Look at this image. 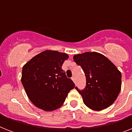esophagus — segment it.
<instances>
[{
    "instance_id": "1",
    "label": "esophagus",
    "mask_w": 132,
    "mask_h": 132,
    "mask_svg": "<svg viewBox=\"0 0 132 132\" xmlns=\"http://www.w3.org/2000/svg\"><path fill=\"white\" fill-rule=\"evenodd\" d=\"M71 79H72V80L74 81V83H75V77H72Z\"/></svg>"
}]
</instances>
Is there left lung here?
Instances as JSON below:
<instances>
[{
	"label": "left lung",
	"instance_id": "left-lung-1",
	"mask_svg": "<svg viewBox=\"0 0 132 132\" xmlns=\"http://www.w3.org/2000/svg\"><path fill=\"white\" fill-rule=\"evenodd\" d=\"M73 60L81 66L86 77L84 90L75 87L84 104L95 111L110 106L121 91V73L118 68L105 56L96 52L75 55Z\"/></svg>",
	"mask_w": 132,
	"mask_h": 132
}]
</instances>
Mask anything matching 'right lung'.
I'll return each mask as SVG.
<instances>
[{
	"mask_svg": "<svg viewBox=\"0 0 132 132\" xmlns=\"http://www.w3.org/2000/svg\"><path fill=\"white\" fill-rule=\"evenodd\" d=\"M68 58L66 53L46 50L22 67L21 81L30 101L44 111L62 106L75 84L62 69Z\"/></svg>",
	"mask_w": 132,
	"mask_h": 132,
	"instance_id": "1",
	"label": "right lung"
}]
</instances>
